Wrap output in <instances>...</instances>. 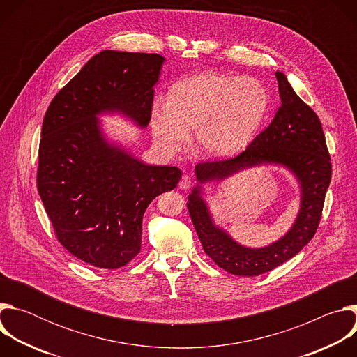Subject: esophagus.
Masks as SVG:
<instances>
[{
    "instance_id": "obj_1",
    "label": "esophagus",
    "mask_w": 357,
    "mask_h": 357,
    "mask_svg": "<svg viewBox=\"0 0 357 357\" xmlns=\"http://www.w3.org/2000/svg\"><path fill=\"white\" fill-rule=\"evenodd\" d=\"M190 186H192L190 178H189L188 175H183V176L181 178V181H179V188L183 189V190H186V189H189Z\"/></svg>"
}]
</instances>
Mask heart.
I'll list each match as a JSON object with an SVG mask.
<instances>
[{"label": "heart", "mask_w": 357, "mask_h": 357, "mask_svg": "<svg viewBox=\"0 0 357 357\" xmlns=\"http://www.w3.org/2000/svg\"><path fill=\"white\" fill-rule=\"evenodd\" d=\"M270 94L257 79L199 73L175 83L168 105L151 112V132L161 154L169 157L195 132V146L202 155L223 158L245 148L264 123Z\"/></svg>", "instance_id": "obj_1"}]
</instances>
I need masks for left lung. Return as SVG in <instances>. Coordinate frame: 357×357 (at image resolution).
I'll use <instances>...</instances> for the list:
<instances>
[{
  "label": "left lung",
  "mask_w": 357,
  "mask_h": 357,
  "mask_svg": "<svg viewBox=\"0 0 357 357\" xmlns=\"http://www.w3.org/2000/svg\"><path fill=\"white\" fill-rule=\"evenodd\" d=\"M275 76L281 107L271 124L240 155L197 164V183L188 197V211L203 250L220 268L233 275H260L296 256L318 229L331 183V157L318 116L296 96L282 72L277 70ZM260 166L284 167L294 176L300 208L284 236L263 248H248L236 242L215 223L204 199V185L221 183L243 170Z\"/></svg>",
  "instance_id": "obj_1"
}]
</instances>
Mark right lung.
Wrapping results in <instances>:
<instances>
[{
	"label": "right lung",
	"instance_id": "right-lung-1",
	"mask_svg": "<svg viewBox=\"0 0 357 357\" xmlns=\"http://www.w3.org/2000/svg\"><path fill=\"white\" fill-rule=\"evenodd\" d=\"M164 62L157 54L101 50L45 114L38 192L62 245L90 266L128 264L141 250L148 205L182 176L175 167L135 158L100 119L121 116L146 128Z\"/></svg>",
	"mask_w": 357,
	"mask_h": 357
}]
</instances>
